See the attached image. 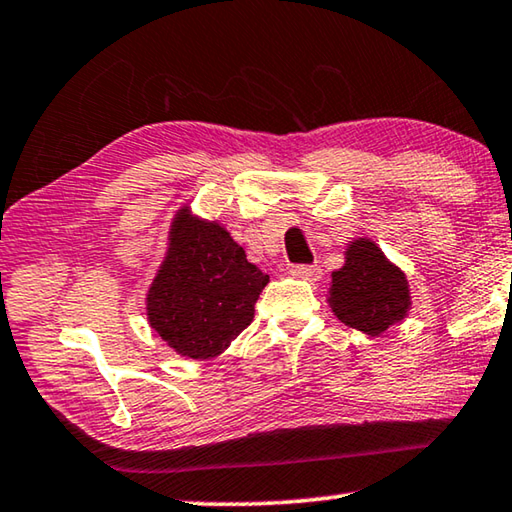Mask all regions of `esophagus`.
<instances>
[{"mask_svg":"<svg viewBox=\"0 0 512 512\" xmlns=\"http://www.w3.org/2000/svg\"><path fill=\"white\" fill-rule=\"evenodd\" d=\"M290 274L295 279H304V281H317L322 276V270L317 265H295L290 270Z\"/></svg>","mask_w":512,"mask_h":512,"instance_id":"1","label":"esophagus"}]
</instances>
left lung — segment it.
Masks as SVG:
<instances>
[{"label":"left lung","mask_w":512,"mask_h":512,"mask_svg":"<svg viewBox=\"0 0 512 512\" xmlns=\"http://www.w3.org/2000/svg\"><path fill=\"white\" fill-rule=\"evenodd\" d=\"M326 301L340 322L372 338L404 322L413 306L404 270L372 238L347 242L345 265L331 274Z\"/></svg>","instance_id":"obj_1"}]
</instances>
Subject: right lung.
Here are the masks:
<instances>
[{
    "label": "right lung",
    "instance_id": "right-lung-1",
    "mask_svg": "<svg viewBox=\"0 0 512 512\" xmlns=\"http://www.w3.org/2000/svg\"><path fill=\"white\" fill-rule=\"evenodd\" d=\"M270 276L247 261L231 233L183 204L145 297L147 322L183 358L220 356L254 320Z\"/></svg>",
    "mask_w": 512,
    "mask_h": 512
}]
</instances>
